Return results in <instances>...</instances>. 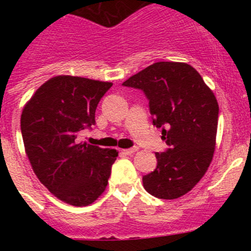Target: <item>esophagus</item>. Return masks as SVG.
<instances>
[{
	"label": "esophagus",
	"mask_w": 251,
	"mask_h": 251,
	"mask_svg": "<svg viewBox=\"0 0 251 251\" xmlns=\"http://www.w3.org/2000/svg\"><path fill=\"white\" fill-rule=\"evenodd\" d=\"M137 147H135V148H128V149H124L123 151V153L124 154H126V155H131V154H133V153H136V151H137Z\"/></svg>",
	"instance_id": "1"
}]
</instances>
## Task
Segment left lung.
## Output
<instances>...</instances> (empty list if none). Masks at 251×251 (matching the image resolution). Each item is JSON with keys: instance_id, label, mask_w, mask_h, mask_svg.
I'll return each mask as SVG.
<instances>
[{"instance_id": "1", "label": "left lung", "mask_w": 251, "mask_h": 251, "mask_svg": "<svg viewBox=\"0 0 251 251\" xmlns=\"http://www.w3.org/2000/svg\"><path fill=\"white\" fill-rule=\"evenodd\" d=\"M149 100L153 124L163 127L170 148L155 153L158 165L143 176V187L160 199H177L194 188L209 169L216 146L219 103L192 65L156 62L128 77Z\"/></svg>"}]
</instances>
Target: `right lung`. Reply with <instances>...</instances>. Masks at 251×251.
Instances as JSON below:
<instances>
[{
	"label": "right lung",
	"instance_id": "obj_1",
	"mask_svg": "<svg viewBox=\"0 0 251 251\" xmlns=\"http://www.w3.org/2000/svg\"><path fill=\"white\" fill-rule=\"evenodd\" d=\"M111 82L58 75L40 86L20 118L25 153L42 184L59 201L87 206L108 184L116 149L78 143L95 124L96 108Z\"/></svg>",
	"mask_w": 251,
	"mask_h": 251
}]
</instances>
